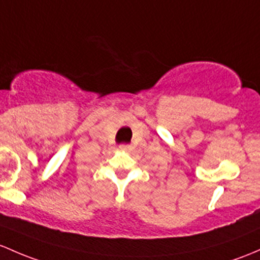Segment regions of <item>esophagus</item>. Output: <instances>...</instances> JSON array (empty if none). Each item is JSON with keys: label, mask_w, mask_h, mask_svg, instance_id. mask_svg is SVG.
I'll use <instances>...</instances> for the list:
<instances>
[{"label": "esophagus", "mask_w": 260, "mask_h": 260, "mask_svg": "<svg viewBox=\"0 0 260 260\" xmlns=\"http://www.w3.org/2000/svg\"><path fill=\"white\" fill-rule=\"evenodd\" d=\"M119 149L123 152H129L132 151V146H129V144H121V146H119Z\"/></svg>", "instance_id": "obj_1"}]
</instances>
